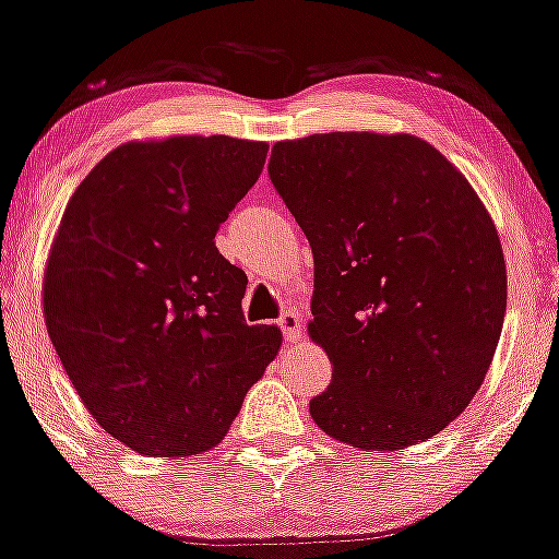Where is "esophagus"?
Masks as SVG:
<instances>
[{
	"label": "esophagus",
	"mask_w": 559,
	"mask_h": 559,
	"mask_svg": "<svg viewBox=\"0 0 559 559\" xmlns=\"http://www.w3.org/2000/svg\"><path fill=\"white\" fill-rule=\"evenodd\" d=\"M278 325H281V331H284L286 342H292V344L299 342V338H301V318H299L297 310H292V307L284 310V316L278 318Z\"/></svg>",
	"instance_id": "obj_1"
}]
</instances>
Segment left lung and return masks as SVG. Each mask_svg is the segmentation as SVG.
<instances>
[{
    "label": "left lung",
    "mask_w": 559,
    "mask_h": 559,
    "mask_svg": "<svg viewBox=\"0 0 559 559\" xmlns=\"http://www.w3.org/2000/svg\"><path fill=\"white\" fill-rule=\"evenodd\" d=\"M267 173L316 260L307 331L333 378L312 420L362 452L431 439L476 396L504 323V254L484 202L409 133L278 141Z\"/></svg>",
    "instance_id": "obj_1"
}]
</instances>
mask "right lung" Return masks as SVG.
<instances>
[{
  "label": "right lung",
  "instance_id": "1",
  "mask_svg": "<svg viewBox=\"0 0 559 559\" xmlns=\"http://www.w3.org/2000/svg\"><path fill=\"white\" fill-rule=\"evenodd\" d=\"M265 141L170 136L112 150L70 197L44 273L62 368L112 439L152 457L202 454L281 349L249 325L247 275L215 234L252 189Z\"/></svg>",
  "mask_w": 559,
  "mask_h": 559
}]
</instances>
